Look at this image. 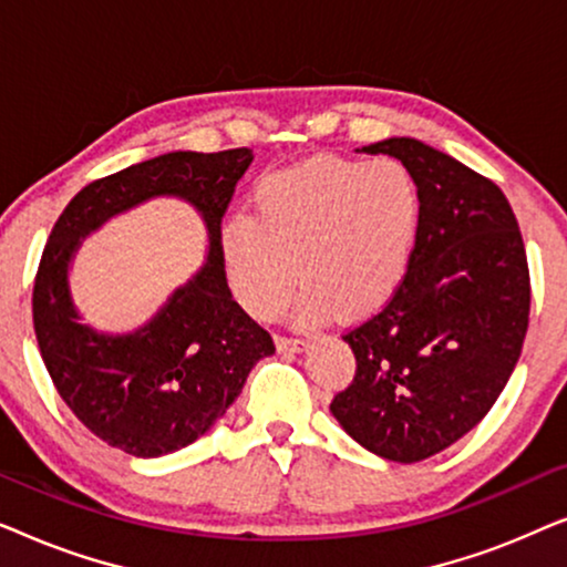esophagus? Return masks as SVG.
Masks as SVG:
<instances>
[{
	"instance_id": "obj_1",
	"label": "esophagus",
	"mask_w": 567,
	"mask_h": 567,
	"mask_svg": "<svg viewBox=\"0 0 567 567\" xmlns=\"http://www.w3.org/2000/svg\"><path fill=\"white\" fill-rule=\"evenodd\" d=\"M276 343H278V348H281V351H291V353L307 351V348H309L307 338H276Z\"/></svg>"
}]
</instances>
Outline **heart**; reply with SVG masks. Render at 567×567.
Listing matches in <instances>:
<instances>
[{"instance_id": "heart-1", "label": "heart", "mask_w": 567, "mask_h": 567, "mask_svg": "<svg viewBox=\"0 0 567 567\" xmlns=\"http://www.w3.org/2000/svg\"><path fill=\"white\" fill-rule=\"evenodd\" d=\"M421 193L398 159L317 157L255 185L250 216L219 231L221 268L235 299L268 320L305 284L299 317H363L398 291L413 252Z\"/></svg>"}]
</instances>
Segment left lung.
I'll list each match as a JSON object with an SVG mask.
<instances>
[{"mask_svg":"<svg viewBox=\"0 0 567 567\" xmlns=\"http://www.w3.org/2000/svg\"><path fill=\"white\" fill-rule=\"evenodd\" d=\"M361 152L413 173L421 221L398 291L343 336L355 377L330 413L371 454L413 464L460 441L498 400L529 328V266L493 181L408 136Z\"/></svg>","mask_w":567,"mask_h":567,"instance_id":"1","label":"left lung"}]
</instances>
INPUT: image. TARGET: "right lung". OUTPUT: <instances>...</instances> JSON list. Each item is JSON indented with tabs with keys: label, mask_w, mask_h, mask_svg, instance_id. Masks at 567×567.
Masks as SVG:
<instances>
[{
	"label": "right lung",
	"mask_w": 567,
	"mask_h": 567,
	"mask_svg": "<svg viewBox=\"0 0 567 567\" xmlns=\"http://www.w3.org/2000/svg\"><path fill=\"white\" fill-rule=\"evenodd\" d=\"M252 150L167 152L90 183L53 224L33 286V328L61 400L126 454L152 460L204 436L239 398L274 338L231 299L219 231ZM152 197H181L207 227L205 268L178 287L158 315L131 333L81 322L68 270L81 239L113 215Z\"/></svg>",
	"instance_id": "add662e5"
}]
</instances>
